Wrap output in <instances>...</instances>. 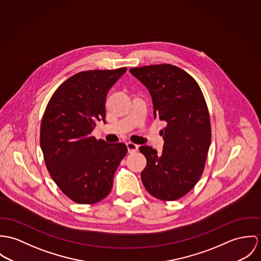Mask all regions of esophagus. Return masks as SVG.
I'll return each instance as SVG.
<instances>
[{
	"label": "esophagus",
	"instance_id": "esophagus-1",
	"mask_svg": "<svg viewBox=\"0 0 261 261\" xmlns=\"http://www.w3.org/2000/svg\"><path fill=\"white\" fill-rule=\"evenodd\" d=\"M126 145H127V149H128L129 153H133L138 150V145L134 144L132 142H128Z\"/></svg>",
	"mask_w": 261,
	"mask_h": 261
}]
</instances>
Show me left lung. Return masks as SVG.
Returning a JSON list of instances; mask_svg holds the SVG:
<instances>
[{"label":"left lung","mask_w":261,"mask_h":261,"mask_svg":"<svg viewBox=\"0 0 261 261\" xmlns=\"http://www.w3.org/2000/svg\"><path fill=\"white\" fill-rule=\"evenodd\" d=\"M130 73L149 90L154 118L165 123L161 154L150 146L139 148L147 160L142 182L155 198L177 200L201 177L211 142L202 91L193 77L170 64L132 68Z\"/></svg>","instance_id":"obj_1"}]
</instances>
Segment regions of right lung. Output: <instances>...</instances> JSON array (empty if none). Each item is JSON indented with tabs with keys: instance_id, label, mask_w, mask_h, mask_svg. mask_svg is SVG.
<instances>
[{
	"instance_id": "obj_1",
	"label": "right lung",
	"mask_w": 261,
	"mask_h": 261,
	"mask_svg": "<svg viewBox=\"0 0 261 261\" xmlns=\"http://www.w3.org/2000/svg\"><path fill=\"white\" fill-rule=\"evenodd\" d=\"M126 70L73 75L59 86L44 112L40 144L45 164L61 191L74 202L94 204L104 199L127 154L124 143L109 144L91 135L97 121L105 122L107 93Z\"/></svg>"
}]
</instances>
